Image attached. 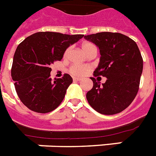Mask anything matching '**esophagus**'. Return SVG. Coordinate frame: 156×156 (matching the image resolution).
<instances>
[{"mask_svg": "<svg viewBox=\"0 0 156 156\" xmlns=\"http://www.w3.org/2000/svg\"><path fill=\"white\" fill-rule=\"evenodd\" d=\"M73 80H74V81H80V80H82V79H80V78H77V77H74V78H73Z\"/></svg>", "mask_w": 156, "mask_h": 156, "instance_id": "34e87169", "label": "esophagus"}]
</instances>
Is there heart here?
Masks as SVG:
<instances>
[{"mask_svg":"<svg viewBox=\"0 0 156 156\" xmlns=\"http://www.w3.org/2000/svg\"><path fill=\"white\" fill-rule=\"evenodd\" d=\"M81 48L83 50V51L85 53L86 55H88L92 51H97V47L94 44H93L90 42H84L82 43ZM70 53V48H68L64 52V57L67 58L68 56V55ZM91 70V67L88 65H80V64H74L70 68V72L71 74L76 76H83L84 75H86L89 71Z\"/></svg>","mask_w":156,"mask_h":156,"instance_id":"obj_1","label":"heart"}]
</instances>
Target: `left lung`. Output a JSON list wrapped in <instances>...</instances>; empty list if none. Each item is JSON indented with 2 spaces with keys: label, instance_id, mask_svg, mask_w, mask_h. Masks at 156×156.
<instances>
[{
  "label": "left lung",
  "instance_id": "1",
  "mask_svg": "<svg viewBox=\"0 0 156 156\" xmlns=\"http://www.w3.org/2000/svg\"><path fill=\"white\" fill-rule=\"evenodd\" d=\"M84 38L99 47L101 57L94 76L107 78L101 85L91 77L93 87L86 94L88 103L102 114L112 115L123 111L139 91L143 61L138 45L120 33L101 32Z\"/></svg>",
  "mask_w": 156,
  "mask_h": 156
}]
</instances>
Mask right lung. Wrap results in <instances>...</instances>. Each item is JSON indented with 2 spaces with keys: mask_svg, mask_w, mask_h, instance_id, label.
Masks as SVG:
<instances>
[{
  "mask_svg": "<svg viewBox=\"0 0 156 156\" xmlns=\"http://www.w3.org/2000/svg\"><path fill=\"white\" fill-rule=\"evenodd\" d=\"M83 37L84 34L38 32L17 46L11 76L18 98L28 109L49 113L63 101L72 78L65 74L52 82L50 65L61 60L67 48Z\"/></svg>",
  "mask_w": 156,
  "mask_h": 156,
  "instance_id": "obj_1",
  "label": "right lung"
}]
</instances>
